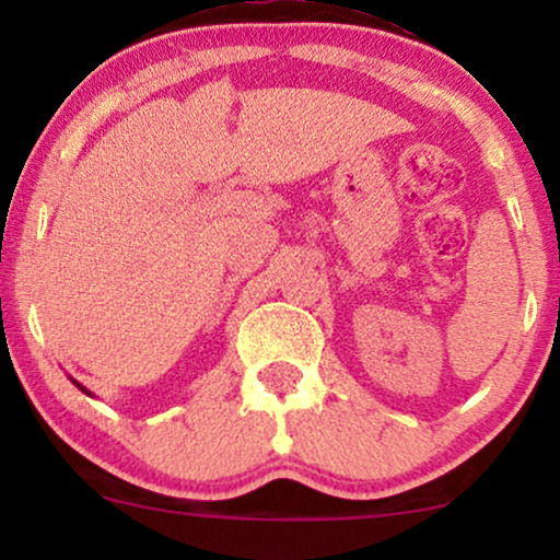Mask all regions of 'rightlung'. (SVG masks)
Instances as JSON below:
<instances>
[{
	"instance_id": "1",
	"label": "right lung",
	"mask_w": 560,
	"mask_h": 560,
	"mask_svg": "<svg viewBox=\"0 0 560 560\" xmlns=\"http://www.w3.org/2000/svg\"><path fill=\"white\" fill-rule=\"evenodd\" d=\"M73 384H75V387H79L81 392H86V389H83V387H81V384H79V382H75V378H73ZM86 395H92V392H86Z\"/></svg>"
}]
</instances>
